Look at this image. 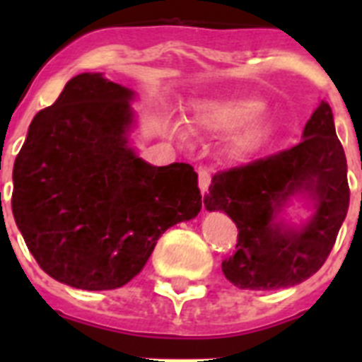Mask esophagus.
Listing matches in <instances>:
<instances>
[{"instance_id": "esophagus-1", "label": "esophagus", "mask_w": 362, "mask_h": 362, "mask_svg": "<svg viewBox=\"0 0 362 362\" xmlns=\"http://www.w3.org/2000/svg\"><path fill=\"white\" fill-rule=\"evenodd\" d=\"M197 175H199V190L201 194H206L209 192V187H210V179H212V174H210L209 168H199V172H197ZM204 206V204H203Z\"/></svg>"}]
</instances>
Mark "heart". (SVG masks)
I'll use <instances>...</instances> for the list:
<instances>
[{
    "label": "heart",
    "instance_id": "heart-1",
    "mask_svg": "<svg viewBox=\"0 0 362 362\" xmlns=\"http://www.w3.org/2000/svg\"><path fill=\"white\" fill-rule=\"evenodd\" d=\"M264 103L255 98H230L209 101L194 110V124L203 132L230 134L245 129L233 143L239 153L257 148L267 136V127L255 123L263 116Z\"/></svg>",
    "mask_w": 362,
    "mask_h": 362
}]
</instances>
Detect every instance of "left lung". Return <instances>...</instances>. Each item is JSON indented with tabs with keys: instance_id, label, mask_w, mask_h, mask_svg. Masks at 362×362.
<instances>
[{
	"instance_id": "8db88e82",
	"label": "left lung",
	"mask_w": 362,
	"mask_h": 362,
	"mask_svg": "<svg viewBox=\"0 0 362 362\" xmlns=\"http://www.w3.org/2000/svg\"><path fill=\"white\" fill-rule=\"evenodd\" d=\"M303 137L292 148L212 177L204 206L228 214L239 230L235 250L221 264L238 288L276 290L303 283L334 248L350 204V188L330 105L321 101ZM296 193H306L316 209L300 229L276 221Z\"/></svg>"
}]
</instances>
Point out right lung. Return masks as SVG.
<instances>
[{
	"instance_id": "obj_1",
	"label": "right lung",
	"mask_w": 362,
	"mask_h": 362,
	"mask_svg": "<svg viewBox=\"0 0 362 362\" xmlns=\"http://www.w3.org/2000/svg\"><path fill=\"white\" fill-rule=\"evenodd\" d=\"M132 95L79 74L34 116L16 158V225L41 270L74 288L127 284L161 233L203 204L190 165L152 166L129 146Z\"/></svg>"
}]
</instances>
